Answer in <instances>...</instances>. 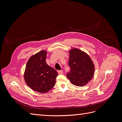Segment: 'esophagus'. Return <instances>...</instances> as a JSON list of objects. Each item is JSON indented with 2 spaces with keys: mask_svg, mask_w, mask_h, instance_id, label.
<instances>
[{
  "mask_svg": "<svg viewBox=\"0 0 122 122\" xmlns=\"http://www.w3.org/2000/svg\"><path fill=\"white\" fill-rule=\"evenodd\" d=\"M58 74H63V72H62V70H59V71H57Z\"/></svg>",
  "mask_w": 122,
  "mask_h": 122,
  "instance_id": "1",
  "label": "esophagus"
}]
</instances>
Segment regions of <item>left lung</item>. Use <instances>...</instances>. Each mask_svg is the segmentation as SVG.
I'll return each mask as SVG.
<instances>
[{
	"mask_svg": "<svg viewBox=\"0 0 122 122\" xmlns=\"http://www.w3.org/2000/svg\"><path fill=\"white\" fill-rule=\"evenodd\" d=\"M69 65L70 72L68 78L73 85L83 86L92 79L94 75L95 66L90 56L78 48L69 51Z\"/></svg>",
	"mask_w": 122,
	"mask_h": 122,
	"instance_id": "8db88e82",
	"label": "left lung"
}]
</instances>
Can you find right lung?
<instances>
[{
    "mask_svg": "<svg viewBox=\"0 0 122 122\" xmlns=\"http://www.w3.org/2000/svg\"><path fill=\"white\" fill-rule=\"evenodd\" d=\"M47 51L41 50L29 58L24 73L27 86L35 91L45 93L54 86L57 71L46 62Z\"/></svg>",
    "mask_w": 122,
    "mask_h": 122,
    "instance_id": "add662e5",
    "label": "right lung"
}]
</instances>
